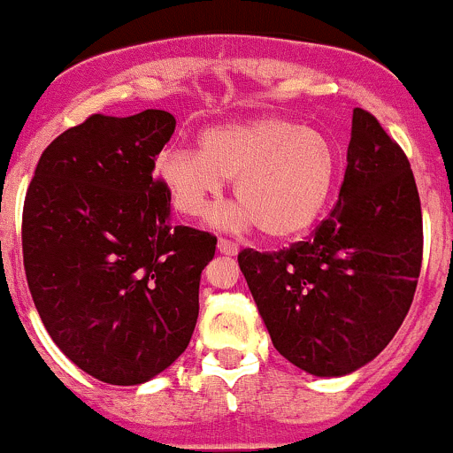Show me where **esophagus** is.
I'll list each match as a JSON object with an SVG mask.
<instances>
[{
    "mask_svg": "<svg viewBox=\"0 0 453 453\" xmlns=\"http://www.w3.org/2000/svg\"><path fill=\"white\" fill-rule=\"evenodd\" d=\"M218 250H220L222 255H237L240 253V246H237L235 242L222 237V240H218Z\"/></svg>",
    "mask_w": 453,
    "mask_h": 453,
    "instance_id": "1",
    "label": "esophagus"
}]
</instances>
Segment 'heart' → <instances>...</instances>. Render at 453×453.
Wrapping results in <instances>:
<instances>
[{
  "mask_svg": "<svg viewBox=\"0 0 453 453\" xmlns=\"http://www.w3.org/2000/svg\"><path fill=\"white\" fill-rule=\"evenodd\" d=\"M158 176L183 216L207 218L233 180L240 209L222 226L257 225L265 237L288 240L320 218L338 176V152L320 130L286 118L204 130L200 150L170 148Z\"/></svg>",
  "mask_w": 453,
  "mask_h": 453,
  "instance_id": "b5f03b06",
  "label": "heart"
}]
</instances>
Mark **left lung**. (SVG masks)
Returning <instances> with one entry per match:
<instances>
[{
	"instance_id": "obj_1",
	"label": "left lung",
	"mask_w": 453,
	"mask_h": 453,
	"mask_svg": "<svg viewBox=\"0 0 453 453\" xmlns=\"http://www.w3.org/2000/svg\"><path fill=\"white\" fill-rule=\"evenodd\" d=\"M423 259L410 161L375 115L353 109L335 207L310 240L237 255L274 349L319 377L357 371L403 323Z\"/></svg>"
}]
</instances>
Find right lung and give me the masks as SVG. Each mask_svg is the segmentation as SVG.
<instances>
[{
	"mask_svg": "<svg viewBox=\"0 0 453 453\" xmlns=\"http://www.w3.org/2000/svg\"><path fill=\"white\" fill-rule=\"evenodd\" d=\"M176 119L91 115L54 139L23 203L27 288L56 347L113 386L165 371L188 349L216 237L172 226L155 161Z\"/></svg>",
	"mask_w": 453,
	"mask_h": 453,
	"instance_id": "1",
	"label": "right lung"
}]
</instances>
